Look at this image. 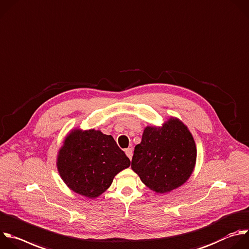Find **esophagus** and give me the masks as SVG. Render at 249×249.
Returning <instances> with one entry per match:
<instances>
[{"mask_svg": "<svg viewBox=\"0 0 249 249\" xmlns=\"http://www.w3.org/2000/svg\"><path fill=\"white\" fill-rule=\"evenodd\" d=\"M125 154H126V156L131 160V158H132V155H133V151H132V149L131 148H127V149H125Z\"/></svg>", "mask_w": 249, "mask_h": 249, "instance_id": "34e87169", "label": "esophagus"}]
</instances>
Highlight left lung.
<instances>
[{
  "instance_id": "obj_1",
  "label": "left lung",
  "mask_w": 249,
  "mask_h": 249,
  "mask_svg": "<svg viewBox=\"0 0 249 249\" xmlns=\"http://www.w3.org/2000/svg\"><path fill=\"white\" fill-rule=\"evenodd\" d=\"M197 150L193 136L178 118L162 126L148 125L134 148L131 169L141 181L156 193H167L190 178Z\"/></svg>"
}]
</instances>
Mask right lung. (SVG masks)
Returning a JSON list of instances; mask_svg holds the SVG:
<instances>
[{"label":"right lung","instance_id":"right-lung-1","mask_svg":"<svg viewBox=\"0 0 249 249\" xmlns=\"http://www.w3.org/2000/svg\"><path fill=\"white\" fill-rule=\"evenodd\" d=\"M130 166L112 135L75 128L65 138L57 157L58 172L72 191L90 198L105 192L114 178Z\"/></svg>","mask_w":249,"mask_h":249}]
</instances>
